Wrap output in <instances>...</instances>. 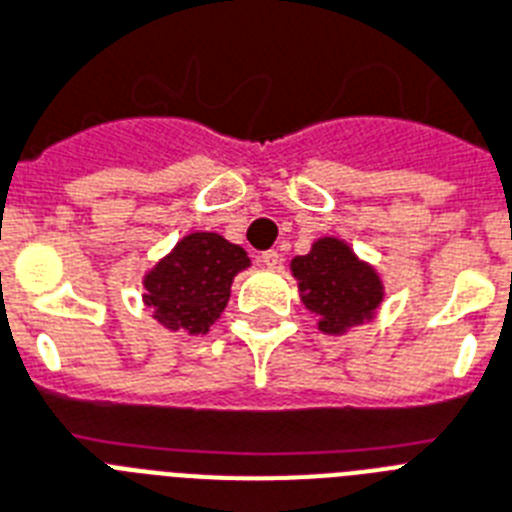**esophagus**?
<instances>
[{
  "mask_svg": "<svg viewBox=\"0 0 512 512\" xmlns=\"http://www.w3.org/2000/svg\"><path fill=\"white\" fill-rule=\"evenodd\" d=\"M256 261H259L261 267H277V264H280V253L275 251V248H269V251H261L259 256H256Z\"/></svg>",
  "mask_w": 512,
  "mask_h": 512,
  "instance_id": "esophagus-1",
  "label": "esophagus"
}]
</instances>
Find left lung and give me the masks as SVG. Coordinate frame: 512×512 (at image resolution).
<instances>
[{
	"label": "left lung",
	"instance_id": "obj_1",
	"mask_svg": "<svg viewBox=\"0 0 512 512\" xmlns=\"http://www.w3.org/2000/svg\"><path fill=\"white\" fill-rule=\"evenodd\" d=\"M301 304L327 335L349 333L370 322L383 301V280L341 237H320L312 251L290 261Z\"/></svg>",
	"mask_w": 512,
	"mask_h": 512
}]
</instances>
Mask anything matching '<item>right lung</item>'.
Wrapping results in <instances>:
<instances>
[{
	"label": "right lung",
	"mask_w": 512,
	"mask_h": 512,
	"mask_svg": "<svg viewBox=\"0 0 512 512\" xmlns=\"http://www.w3.org/2000/svg\"><path fill=\"white\" fill-rule=\"evenodd\" d=\"M248 267L240 245L216 232H190L147 269L142 301L166 330L206 335L230 301L235 275Z\"/></svg>",
	"instance_id": "right-lung-1"
}]
</instances>
